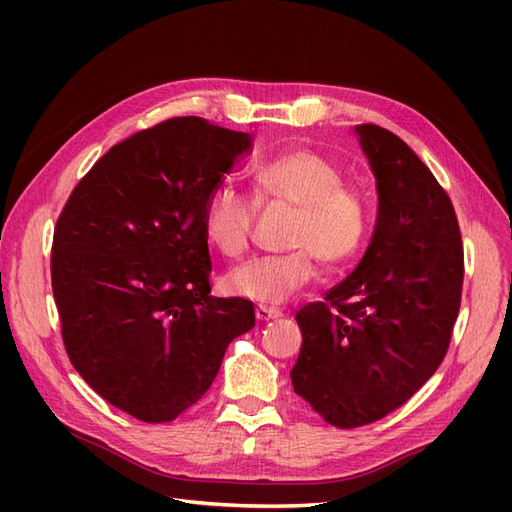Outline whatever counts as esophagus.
I'll return each mask as SVG.
<instances>
[{
    "label": "esophagus",
    "instance_id": "obj_1",
    "mask_svg": "<svg viewBox=\"0 0 512 512\" xmlns=\"http://www.w3.org/2000/svg\"><path fill=\"white\" fill-rule=\"evenodd\" d=\"M256 318H258L260 322H269V320H277V318H282V312H280V309H275V307L258 305V307H256Z\"/></svg>",
    "mask_w": 512,
    "mask_h": 512
}]
</instances>
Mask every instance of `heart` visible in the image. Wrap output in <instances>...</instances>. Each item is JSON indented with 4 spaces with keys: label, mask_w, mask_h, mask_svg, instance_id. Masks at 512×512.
<instances>
[{
    "label": "heart",
    "mask_w": 512,
    "mask_h": 512,
    "mask_svg": "<svg viewBox=\"0 0 512 512\" xmlns=\"http://www.w3.org/2000/svg\"><path fill=\"white\" fill-rule=\"evenodd\" d=\"M342 166L314 149H288L254 166V190L262 203L294 205L290 252L243 262L226 275L235 297L277 305L316 277L318 258L344 267L361 254L371 228V203L359 185L344 183ZM256 205L232 185H215L203 207L207 241L228 258L245 254Z\"/></svg>",
    "instance_id": "heart-1"
}]
</instances>
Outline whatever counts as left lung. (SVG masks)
<instances>
[{
  "instance_id": "1",
  "label": "left lung",
  "mask_w": 512,
  "mask_h": 512,
  "mask_svg": "<svg viewBox=\"0 0 512 512\" xmlns=\"http://www.w3.org/2000/svg\"><path fill=\"white\" fill-rule=\"evenodd\" d=\"M376 177L378 218L356 269L297 314L292 389L324 421L352 429L399 408L451 344L463 245L451 198L393 132L356 126Z\"/></svg>"
}]
</instances>
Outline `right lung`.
I'll use <instances>...</instances> for the list:
<instances>
[{"label": "right lung", "instance_id": "right-lung-1", "mask_svg": "<svg viewBox=\"0 0 512 512\" xmlns=\"http://www.w3.org/2000/svg\"><path fill=\"white\" fill-rule=\"evenodd\" d=\"M252 136L175 117L108 149L61 211L53 297L74 369L108 404L173 421L207 393L254 305L211 297L203 207Z\"/></svg>", "mask_w": 512, "mask_h": 512}]
</instances>
